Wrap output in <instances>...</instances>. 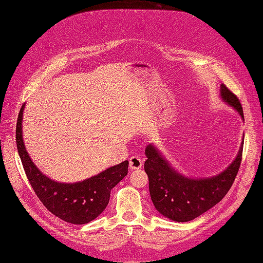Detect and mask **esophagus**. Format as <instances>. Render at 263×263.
Masks as SVG:
<instances>
[{
	"label": "esophagus",
	"instance_id": "obj_1",
	"mask_svg": "<svg viewBox=\"0 0 263 263\" xmlns=\"http://www.w3.org/2000/svg\"><path fill=\"white\" fill-rule=\"evenodd\" d=\"M142 166V161L138 156H134L129 159V168L133 170L140 169Z\"/></svg>",
	"mask_w": 263,
	"mask_h": 263
}]
</instances>
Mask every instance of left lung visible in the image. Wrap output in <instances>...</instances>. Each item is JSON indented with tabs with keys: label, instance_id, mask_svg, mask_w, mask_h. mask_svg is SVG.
I'll return each mask as SVG.
<instances>
[{
	"label": "left lung",
	"instance_id": "1",
	"mask_svg": "<svg viewBox=\"0 0 263 263\" xmlns=\"http://www.w3.org/2000/svg\"><path fill=\"white\" fill-rule=\"evenodd\" d=\"M220 98L225 104L237 110L245 122L239 100L224 84H220ZM242 147L243 140L233 162L216 176L191 178L174 169L158 147L149 144L145 149V171L156 210L171 220L185 222L212 209L232 187L240 166Z\"/></svg>",
	"mask_w": 263,
	"mask_h": 263
}]
</instances>
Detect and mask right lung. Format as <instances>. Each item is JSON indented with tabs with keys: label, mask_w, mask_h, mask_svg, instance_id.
I'll list each match as a JSON object with an SVG mask.
<instances>
[{
	"label": "right lung",
	"mask_w": 263,
	"mask_h": 263,
	"mask_svg": "<svg viewBox=\"0 0 263 263\" xmlns=\"http://www.w3.org/2000/svg\"><path fill=\"white\" fill-rule=\"evenodd\" d=\"M20 110L16 125V145L24 170L46 209L70 224L83 225L97 218L106 209L110 191L128 172V161L110 166L83 181L62 183L54 181L39 170L31 160L23 138V113Z\"/></svg>",
	"instance_id": "obj_1"
}]
</instances>
